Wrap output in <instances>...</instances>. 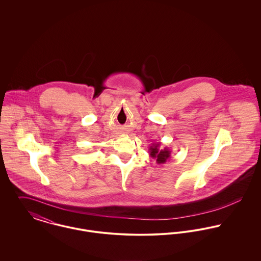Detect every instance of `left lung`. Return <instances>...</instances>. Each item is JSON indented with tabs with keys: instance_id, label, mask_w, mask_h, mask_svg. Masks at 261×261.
<instances>
[{
	"instance_id": "8db88e82",
	"label": "left lung",
	"mask_w": 261,
	"mask_h": 261,
	"mask_svg": "<svg viewBox=\"0 0 261 261\" xmlns=\"http://www.w3.org/2000/svg\"><path fill=\"white\" fill-rule=\"evenodd\" d=\"M161 144L156 143V144H151V146H149V153L150 158L154 159L156 164L159 165H163L165 164L168 160L171 159V154L172 151L170 150L169 148H164V149H160Z\"/></svg>"
}]
</instances>
